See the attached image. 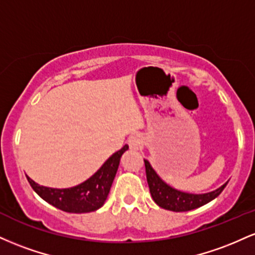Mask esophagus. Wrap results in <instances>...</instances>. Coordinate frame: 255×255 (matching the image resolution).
I'll list each match as a JSON object with an SVG mask.
<instances>
[{
    "label": "esophagus",
    "mask_w": 255,
    "mask_h": 255,
    "mask_svg": "<svg viewBox=\"0 0 255 255\" xmlns=\"http://www.w3.org/2000/svg\"><path fill=\"white\" fill-rule=\"evenodd\" d=\"M142 144H144V137L140 134H133L128 140V145L131 150H140L142 147Z\"/></svg>",
    "instance_id": "1"
}]
</instances>
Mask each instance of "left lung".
<instances>
[{
	"instance_id": "8db88e82",
	"label": "left lung",
	"mask_w": 255,
	"mask_h": 255,
	"mask_svg": "<svg viewBox=\"0 0 255 255\" xmlns=\"http://www.w3.org/2000/svg\"><path fill=\"white\" fill-rule=\"evenodd\" d=\"M144 162L146 169V178H147L148 187H150L152 199H153L154 203L158 206H160L162 209L169 210V211L184 212L198 209V207L203 206V205L210 203L213 199L217 198L228 184V182L224 183L218 189L211 193H206V194L183 193L171 188L170 186L163 182L162 178L158 176L156 171L152 169L148 160L144 159Z\"/></svg>"
}]
</instances>
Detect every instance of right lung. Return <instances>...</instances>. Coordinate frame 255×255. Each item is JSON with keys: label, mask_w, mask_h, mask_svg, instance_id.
I'll return each instance as SVG.
<instances>
[{"label": "right lung", "mask_w": 255, "mask_h": 255, "mask_svg": "<svg viewBox=\"0 0 255 255\" xmlns=\"http://www.w3.org/2000/svg\"><path fill=\"white\" fill-rule=\"evenodd\" d=\"M127 150L128 145H125L121 150L114 153L92 177L72 188H49L39 186L28 176L26 177L33 191L52 206L69 213L92 212L103 206L107 200L118 171L120 158Z\"/></svg>", "instance_id": "obj_1"}]
</instances>
